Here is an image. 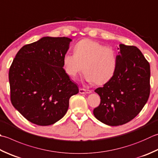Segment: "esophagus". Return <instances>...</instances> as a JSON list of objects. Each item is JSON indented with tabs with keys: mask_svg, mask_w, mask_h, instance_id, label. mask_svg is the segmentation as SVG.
Listing matches in <instances>:
<instances>
[{
	"mask_svg": "<svg viewBox=\"0 0 158 158\" xmlns=\"http://www.w3.org/2000/svg\"><path fill=\"white\" fill-rule=\"evenodd\" d=\"M90 92H91V90H89V89L79 88V93L80 94H89Z\"/></svg>",
	"mask_w": 158,
	"mask_h": 158,
	"instance_id": "esophagus-1",
	"label": "esophagus"
}]
</instances>
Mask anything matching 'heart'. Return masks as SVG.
<instances>
[{
  "label": "heart",
  "mask_w": 158,
  "mask_h": 158,
  "mask_svg": "<svg viewBox=\"0 0 158 158\" xmlns=\"http://www.w3.org/2000/svg\"><path fill=\"white\" fill-rule=\"evenodd\" d=\"M75 53H66L63 57L66 73L75 77L83 70L88 82L103 85L112 79L117 66V55L112 48L85 39L77 43Z\"/></svg>",
  "instance_id": "heart-1"
}]
</instances>
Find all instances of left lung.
I'll use <instances>...</instances> for the list:
<instances>
[{"label": "left lung", "instance_id": "obj_1", "mask_svg": "<svg viewBox=\"0 0 158 158\" xmlns=\"http://www.w3.org/2000/svg\"><path fill=\"white\" fill-rule=\"evenodd\" d=\"M115 74L103 87L94 90L101 103L93 114L98 120L118 126L134 119L150 94V65L134 46L120 44Z\"/></svg>", "mask_w": 158, "mask_h": 158}]
</instances>
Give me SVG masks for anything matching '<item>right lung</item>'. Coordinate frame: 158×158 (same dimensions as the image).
Returning <instances> with one entry per match:
<instances>
[{
    "label": "right lung",
    "mask_w": 158,
    "mask_h": 158,
    "mask_svg": "<svg viewBox=\"0 0 158 158\" xmlns=\"http://www.w3.org/2000/svg\"><path fill=\"white\" fill-rule=\"evenodd\" d=\"M71 41L66 37H44L23 46L11 65V103L33 124L51 125L62 118L70 98L79 92L63 68Z\"/></svg>",
    "instance_id": "obj_1"
}]
</instances>
